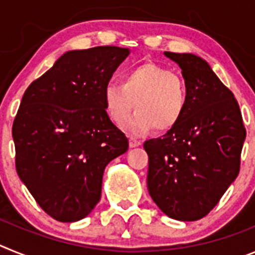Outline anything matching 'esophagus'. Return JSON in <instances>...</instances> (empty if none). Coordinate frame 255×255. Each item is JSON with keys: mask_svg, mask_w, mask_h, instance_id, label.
Masks as SVG:
<instances>
[{"mask_svg": "<svg viewBox=\"0 0 255 255\" xmlns=\"http://www.w3.org/2000/svg\"><path fill=\"white\" fill-rule=\"evenodd\" d=\"M141 144L140 140H138V139H135V138H130L129 139V145L131 148H135V147H139Z\"/></svg>", "mask_w": 255, "mask_h": 255, "instance_id": "34e87169", "label": "esophagus"}]
</instances>
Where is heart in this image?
Segmentation results:
<instances>
[{
    "label": "heart",
    "mask_w": 255,
    "mask_h": 255,
    "mask_svg": "<svg viewBox=\"0 0 255 255\" xmlns=\"http://www.w3.org/2000/svg\"><path fill=\"white\" fill-rule=\"evenodd\" d=\"M106 112L116 125L128 121L132 134L141 135L155 128L167 131L181 120L188 105L185 83L168 67L154 62L128 70L120 83H108L103 91Z\"/></svg>",
    "instance_id": "heart-1"
}]
</instances>
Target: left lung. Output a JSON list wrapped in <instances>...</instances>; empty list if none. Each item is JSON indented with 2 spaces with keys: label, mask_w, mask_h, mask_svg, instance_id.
Masks as SVG:
<instances>
[{
  "label": "left lung",
  "mask_w": 255,
  "mask_h": 255,
  "mask_svg": "<svg viewBox=\"0 0 255 255\" xmlns=\"http://www.w3.org/2000/svg\"><path fill=\"white\" fill-rule=\"evenodd\" d=\"M164 55L182 70L188 105L176 126L144 143L148 191L168 217L197 221L239 175L247 130L233 92L206 61L191 53Z\"/></svg>",
  "instance_id": "8db88e82"
}]
</instances>
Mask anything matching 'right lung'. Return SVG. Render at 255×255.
I'll return each instance as SVG.
<instances>
[{"label":"right lung","instance_id":"obj_1","mask_svg":"<svg viewBox=\"0 0 255 255\" xmlns=\"http://www.w3.org/2000/svg\"><path fill=\"white\" fill-rule=\"evenodd\" d=\"M129 49L70 51L22 96L12 125L15 164L39 207L60 222L87 217L103 171L129 140L110 120L103 91Z\"/></svg>","mask_w":255,"mask_h":255}]
</instances>
